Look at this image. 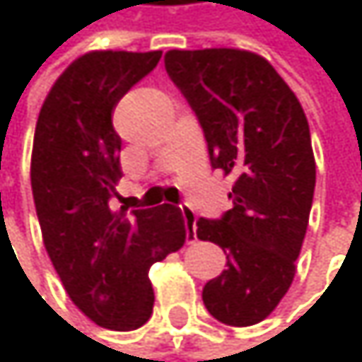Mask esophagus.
Returning <instances> with one entry per match:
<instances>
[{"mask_svg":"<svg viewBox=\"0 0 362 362\" xmlns=\"http://www.w3.org/2000/svg\"><path fill=\"white\" fill-rule=\"evenodd\" d=\"M182 216H184V222H186V235H188V241H194L197 239V228H194V222H197V216L190 207L182 205Z\"/></svg>","mask_w":362,"mask_h":362,"instance_id":"1","label":"esophagus"}]
</instances>
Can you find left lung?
Instances as JSON below:
<instances>
[{
	"instance_id": "obj_1",
	"label": "left lung",
	"mask_w": 362,
	"mask_h": 362,
	"mask_svg": "<svg viewBox=\"0 0 362 362\" xmlns=\"http://www.w3.org/2000/svg\"><path fill=\"white\" fill-rule=\"evenodd\" d=\"M165 71L199 119L211 168L235 176L233 207L194 224L228 259L205 283L203 304L224 325H255L287 293L306 237L317 182L308 119L253 52L170 49Z\"/></svg>"
}]
</instances>
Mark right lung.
Returning a JSON list of instances; mask_svg holds the SVG:
<instances>
[{
    "instance_id": "obj_1",
    "label": "right lung",
    "mask_w": 362,
    "mask_h": 362,
    "mask_svg": "<svg viewBox=\"0 0 362 362\" xmlns=\"http://www.w3.org/2000/svg\"><path fill=\"white\" fill-rule=\"evenodd\" d=\"M161 52H90L52 86L39 110L31 188L45 252L73 304L96 325L142 327L153 315L148 268L186 241L182 211L110 205L121 178L117 103Z\"/></svg>"
}]
</instances>
